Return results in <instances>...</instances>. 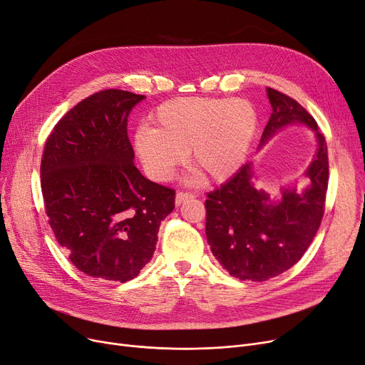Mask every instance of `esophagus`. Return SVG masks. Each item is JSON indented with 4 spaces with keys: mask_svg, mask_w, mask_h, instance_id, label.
Segmentation results:
<instances>
[{
    "mask_svg": "<svg viewBox=\"0 0 365 365\" xmlns=\"http://www.w3.org/2000/svg\"><path fill=\"white\" fill-rule=\"evenodd\" d=\"M189 198H194V194L179 191V192L176 194V204H182L183 201H186V200H189Z\"/></svg>",
    "mask_w": 365,
    "mask_h": 365,
    "instance_id": "34e87169",
    "label": "esophagus"
}]
</instances>
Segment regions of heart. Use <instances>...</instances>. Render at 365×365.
<instances>
[{
    "label": "heart",
    "mask_w": 365,
    "mask_h": 365,
    "mask_svg": "<svg viewBox=\"0 0 365 365\" xmlns=\"http://www.w3.org/2000/svg\"><path fill=\"white\" fill-rule=\"evenodd\" d=\"M153 126L134 135L140 163L155 180L164 182L185 163L204 182H224L240 168L258 116L243 98L182 97L163 103L152 115Z\"/></svg>",
    "instance_id": "obj_1"
}]
</instances>
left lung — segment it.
I'll return each instance as SVG.
<instances>
[{"mask_svg": "<svg viewBox=\"0 0 365 365\" xmlns=\"http://www.w3.org/2000/svg\"><path fill=\"white\" fill-rule=\"evenodd\" d=\"M272 116L261 145L280 128L304 123L318 138V152L306 171L310 185L303 194L283 189L280 201L253 185L250 164L243 165L220 187L207 192L205 235L216 259L240 280L265 282L297 264L313 242L325 212L328 152L318 123L298 101L267 88Z\"/></svg>", "mask_w": 365, "mask_h": 365, "instance_id": "8db88e82", "label": "left lung"}]
</instances>
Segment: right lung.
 Listing matches in <instances>:
<instances>
[{
	"label": "right lung",
	"mask_w": 365,
	"mask_h": 365,
	"mask_svg": "<svg viewBox=\"0 0 365 365\" xmlns=\"http://www.w3.org/2000/svg\"><path fill=\"white\" fill-rule=\"evenodd\" d=\"M143 98L100 91L62 116L46 140L40 167L46 215L70 261L91 277H137L174 209V189L148 180L133 163L126 125Z\"/></svg>",
	"instance_id": "right-lung-1"
}]
</instances>
